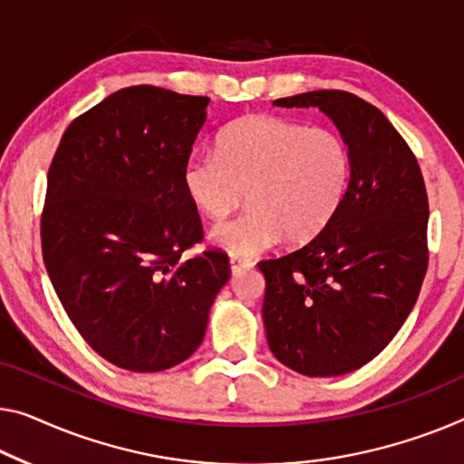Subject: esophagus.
Returning <instances> with one entry per match:
<instances>
[{
    "label": "esophagus",
    "instance_id": "obj_1",
    "mask_svg": "<svg viewBox=\"0 0 464 464\" xmlns=\"http://www.w3.org/2000/svg\"><path fill=\"white\" fill-rule=\"evenodd\" d=\"M229 265H231V271L237 273V271H241V268H250L252 262L247 258H241V256H231Z\"/></svg>",
    "mask_w": 464,
    "mask_h": 464
}]
</instances>
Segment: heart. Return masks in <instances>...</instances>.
Returning a JSON list of instances; mask_svg holds the SVG:
<instances>
[{
    "instance_id": "b5f03b06",
    "label": "heart",
    "mask_w": 464,
    "mask_h": 464,
    "mask_svg": "<svg viewBox=\"0 0 464 464\" xmlns=\"http://www.w3.org/2000/svg\"><path fill=\"white\" fill-rule=\"evenodd\" d=\"M352 160L343 137L324 124L275 114L241 116L220 130L217 151H196L183 164L185 196L212 220L244 212L212 227L223 250L247 256L287 239L302 241L323 231L340 208Z\"/></svg>"
}]
</instances>
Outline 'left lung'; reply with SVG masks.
I'll use <instances>...</instances> for the list:
<instances>
[{
    "instance_id": "left-lung-1",
    "label": "left lung",
    "mask_w": 464,
    "mask_h": 464,
    "mask_svg": "<svg viewBox=\"0 0 464 464\" xmlns=\"http://www.w3.org/2000/svg\"><path fill=\"white\" fill-rule=\"evenodd\" d=\"M319 108L348 143L352 172L340 208L306 246L258 262L266 342L308 377L361 369L409 319L427 271L430 204L417 158L382 110L323 89L273 102Z\"/></svg>"
}]
</instances>
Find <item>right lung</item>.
Segmentation results:
<instances>
[{
  "mask_svg": "<svg viewBox=\"0 0 464 464\" xmlns=\"http://www.w3.org/2000/svg\"><path fill=\"white\" fill-rule=\"evenodd\" d=\"M210 98L121 89L62 135L41 218V246L68 319L102 358L158 372L202 343L229 281L227 254L183 260L202 241L181 172Z\"/></svg>",
  "mask_w": 464,
  "mask_h": 464,
  "instance_id": "1",
  "label": "right lung"
}]
</instances>
